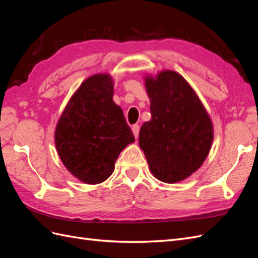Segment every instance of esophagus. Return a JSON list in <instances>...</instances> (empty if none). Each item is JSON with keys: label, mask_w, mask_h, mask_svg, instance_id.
<instances>
[{"label": "esophagus", "mask_w": 258, "mask_h": 258, "mask_svg": "<svg viewBox=\"0 0 258 258\" xmlns=\"http://www.w3.org/2000/svg\"><path fill=\"white\" fill-rule=\"evenodd\" d=\"M139 131H140L139 124H134V126H132V132H134L136 139L139 137Z\"/></svg>", "instance_id": "esophagus-1"}]
</instances>
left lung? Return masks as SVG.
Returning <instances> with one entry per match:
<instances>
[{
  "label": "left lung",
  "mask_w": 258,
  "mask_h": 258,
  "mask_svg": "<svg viewBox=\"0 0 258 258\" xmlns=\"http://www.w3.org/2000/svg\"><path fill=\"white\" fill-rule=\"evenodd\" d=\"M152 118L139 135L152 174L173 184L190 176L207 159L213 123L191 86L175 71L163 70L144 79Z\"/></svg>",
  "instance_id": "obj_1"
}]
</instances>
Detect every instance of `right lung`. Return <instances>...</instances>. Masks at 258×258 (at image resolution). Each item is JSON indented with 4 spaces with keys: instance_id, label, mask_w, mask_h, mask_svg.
Masks as SVG:
<instances>
[{
    "instance_id": "right-lung-1",
    "label": "right lung",
    "mask_w": 258,
    "mask_h": 258,
    "mask_svg": "<svg viewBox=\"0 0 258 258\" xmlns=\"http://www.w3.org/2000/svg\"><path fill=\"white\" fill-rule=\"evenodd\" d=\"M113 95L110 74L86 79L69 100L54 130V144L62 163L86 184H100L110 177L121 151L135 142Z\"/></svg>"
}]
</instances>
